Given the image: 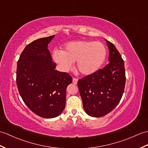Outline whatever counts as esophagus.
<instances>
[{"mask_svg":"<svg viewBox=\"0 0 148 148\" xmlns=\"http://www.w3.org/2000/svg\"><path fill=\"white\" fill-rule=\"evenodd\" d=\"M77 81H78V79H77V78H73V82L74 84H77Z\"/></svg>","mask_w":148,"mask_h":148,"instance_id":"esophagus-1","label":"esophagus"}]
</instances>
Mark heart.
<instances>
[{"instance_id":"b5f03b06","label":"heart","mask_w":148,"mask_h":148,"mask_svg":"<svg viewBox=\"0 0 148 148\" xmlns=\"http://www.w3.org/2000/svg\"><path fill=\"white\" fill-rule=\"evenodd\" d=\"M52 57L64 71L70 70L76 62L79 73L87 76L97 73L103 64L106 49L100 42L77 40L66 43L64 50L55 49Z\"/></svg>"}]
</instances>
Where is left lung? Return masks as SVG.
Returning a JSON list of instances; mask_svg holds the SVG:
<instances>
[{
  "label": "left lung",
  "mask_w": 148,
  "mask_h": 148,
  "mask_svg": "<svg viewBox=\"0 0 148 148\" xmlns=\"http://www.w3.org/2000/svg\"><path fill=\"white\" fill-rule=\"evenodd\" d=\"M105 41L109 50V63L77 82L84 110L93 117L112 112L121 101L125 88L124 62L114 45Z\"/></svg>",
  "instance_id": "1"
}]
</instances>
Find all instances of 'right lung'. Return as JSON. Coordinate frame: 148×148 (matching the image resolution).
Returning <instances> with one entry per match:
<instances>
[{
    "label": "right lung",
    "mask_w": 148,
    "mask_h": 148,
    "mask_svg": "<svg viewBox=\"0 0 148 148\" xmlns=\"http://www.w3.org/2000/svg\"><path fill=\"white\" fill-rule=\"evenodd\" d=\"M55 35L28 44L17 64L16 83L23 101L41 117H57L66 106V89L71 75L55 69L48 45Z\"/></svg>",
    "instance_id": "1"
}]
</instances>
